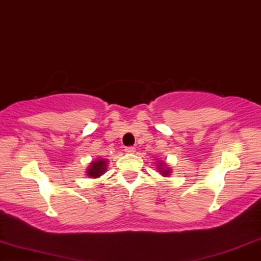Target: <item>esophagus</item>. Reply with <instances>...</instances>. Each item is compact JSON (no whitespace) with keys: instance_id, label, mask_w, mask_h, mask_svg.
I'll return each instance as SVG.
<instances>
[{"instance_id":"34e87169","label":"esophagus","mask_w":261,"mask_h":261,"mask_svg":"<svg viewBox=\"0 0 261 261\" xmlns=\"http://www.w3.org/2000/svg\"><path fill=\"white\" fill-rule=\"evenodd\" d=\"M135 151H136V148H135V147H126V148H125V152H127V154H134Z\"/></svg>"}]
</instances>
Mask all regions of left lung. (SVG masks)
I'll return each instance as SVG.
<instances>
[{"mask_svg":"<svg viewBox=\"0 0 261 261\" xmlns=\"http://www.w3.org/2000/svg\"><path fill=\"white\" fill-rule=\"evenodd\" d=\"M158 171L160 172V174L165 176V178H167V176L171 175V173H172L171 167L167 165L166 162L161 161V160H160V161L158 162Z\"/></svg>","mask_w":261,"mask_h":261,"instance_id":"1","label":"left lung"}]
</instances>
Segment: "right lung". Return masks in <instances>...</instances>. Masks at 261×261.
Listing matches in <instances>:
<instances>
[{
    "mask_svg": "<svg viewBox=\"0 0 261 261\" xmlns=\"http://www.w3.org/2000/svg\"><path fill=\"white\" fill-rule=\"evenodd\" d=\"M107 160L106 159H96L94 161L89 163L88 168H87V176L89 178H100L103 173L107 171Z\"/></svg>",
    "mask_w": 261,
    "mask_h": 261,
    "instance_id": "add662e5",
    "label": "right lung"
}]
</instances>
